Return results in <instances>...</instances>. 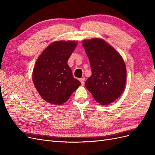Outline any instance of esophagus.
Here are the masks:
<instances>
[{"label": "esophagus", "mask_w": 155, "mask_h": 155, "mask_svg": "<svg viewBox=\"0 0 155 155\" xmlns=\"http://www.w3.org/2000/svg\"><path fill=\"white\" fill-rule=\"evenodd\" d=\"M79 81H81L82 85H84V83H85V78H82L81 79H79Z\"/></svg>", "instance_id": "obj_1"}]
</instances>
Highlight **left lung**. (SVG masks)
Wrapping results in <instances>:
<instances>
[{"label": "left lung", "mask_w": 155, "mask_h": 155, "mask_svg": "<svg viewBox=\"0 0 155 155\" xmlns=\"http://www.w3.org/2000/svg\"><path fill=\"white\" fill-rule=\"evenodd\" d=\"M83 46L89 59L92 75L85 87L97 103L109 105L123 93L127 70L122 57L104 40H84Z\"/></svg>", "instance_id": "1"}]
</instances>
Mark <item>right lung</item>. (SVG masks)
Returning a JSON list of instances; mask_svg holds the SVG:
<instances>
[{
    "label": "right lung",
    "mask_w": 155,
    "mask_h": 155,
    "mask_svg": "<svg viewBox=\"0 0 155 155\" xmlns=\"http://www.w3.org/2000/svg\"><path fill=\"white\" fill-rule=\"evenodd\" d=\"M76 46L75 41H55L37 60L33 82L41 97L49 104L62 105L81 85L67 63Z\"/></svg>",
    "instance_id": "add662e5"
}]
</instances>
